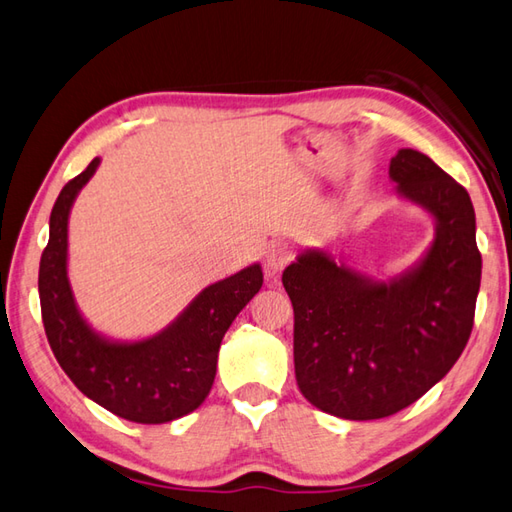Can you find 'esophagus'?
Masks as SVG:
<instances>
[{"label": "esophagus", "instance_id": "1", "mask_svg": "<svg viewBox=\"0 0 512 512\" xmlns=\"http://www.w3.org/2000/svg\"><path fill=\"white\" fill-rule=\"evenodd\" d=\"M293 259V246H288L286 242H275L270 244L266 250V273L268 275H277L286 264H290Z\"/></svg>", "mask_w": 512, "mask_h": 512}]
</instances>
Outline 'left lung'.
Here are the masks:
<instances>
[{
    "instance_id": "8db88e82",
    "label": "left lung",
    "mask_w": 512,
    "mask_h": 512,
    "mask_svg": "<svg viewBox=\"0 0 512 512\" xmlns=\"http://www.w3.org/2000/svg\"><path fill=\"white\" fill-rule=\"evenodd\" d=\"M388 175L399 197L435 219L417 264L379 282L308 248L282 275L297 386L319 410L355 422L395 415L446 377L473 330L482 282L466 188L413 148L397 150Z\"/></svg>"
}]
</instances>
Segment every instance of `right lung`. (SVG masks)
<instances>
[{
    "label": "right lung",
    "instance_id": "1",
    "mask_svg": "<svg viewBox=\"0 0 512 512\" xmlns=\"http://www.w3.org/2000/svg\"><path fill=\"white\" fill-rule=\"evenodd\" d=\"M99 157L62 188L50 213L48 246L39 262V302L48 344L82 393L137 424H166L202 406L215 382L226 330L264 284L262 266H246L206 286L157 335L119 342L79 313L68 279V217Z\"/></svg>",
    "mask_w": 512,
    "mask_h": 512
}]
</instances>
